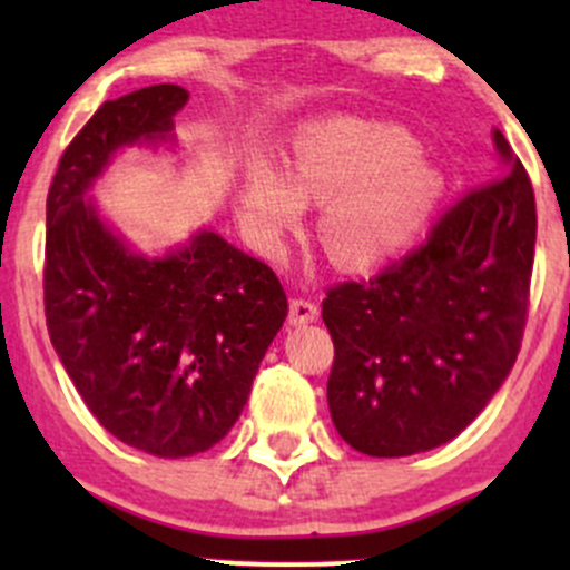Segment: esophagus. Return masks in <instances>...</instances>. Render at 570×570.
Here are the masks:
<instances>
[{
  "mask_svg": "<svg viewBox=\"0 0 570 570\" xmlns=\"http://www.w3.org/2000/svg\"><path fill=\"white\" fill-rule=\"evenodd\" d=\"M317 317H320L317 303L308 301V297H292V303H289L292 325H306V322H314Z\"/></svg>",
  "mask_w": 570,
  "mask_h": 570,
  "instance_id": "obj_1",
  "label": "esophagus"
}]
</instances>
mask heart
Wrapping results in <instances>:
<instances>
[{
  "label": "heart",
  "instance_id": "obj_1",
  "mask_svg": "<svg viewBox=\"0 0 570 570\" xmlns=\"http://www.w3.org/2000/svg\"><path fill=\"white\" fill-rule=\"evenodd\" d=\"M441 178L402 129L358 120L312 126L295 142L292 178L256 165L239 193L250 243L278 253L306 200H325L320 237L333 262L372 267L400 253L439 198Z\"/></svg>",
  "mask_w": 570,
  "mask_h": 570
}]
</instances>
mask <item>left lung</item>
<instances>
[{
    "label": "left lung",
    "instance_id": "8db88e82",
    "mask_svg": "<svg viewBox=\"0 0 570 570\" xmlns=\"http://www.w3.org/2000/svg\"><path fill=\"white\" fill-rule=\"evenodd\" d=\"M502 174L461 195L428 239L366 281L327 286V407L338 435L372 458L446 444L515 364L530 308L532 181L502 131Z\"/></svg>",
    "mask_w": 570,
    "mask_h": 570
}]
</instances>
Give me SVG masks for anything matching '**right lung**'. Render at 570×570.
Wrapping results in <instances>:
<instances>
[{
  "label": "right lung",
  "instance_id": "right-lung-1",
  "mask_svg": "<svg viewBox=\"0 0 570 570\" xmlns=\"http://www.w3.org/2000/svg\"><path fill=\"white\" fill-rule=\"evenodd\" d=\"M187 99L178 85H151L105 101L62 151L46 198L51 344L101 428L157 458L198 455L234 428L289 312L278 275L220 234L142 258L85 200L120 146L165 140Z\"/></svg>",
  "mask_w": 570,
  "mask_h": 570
}]
</instances>
